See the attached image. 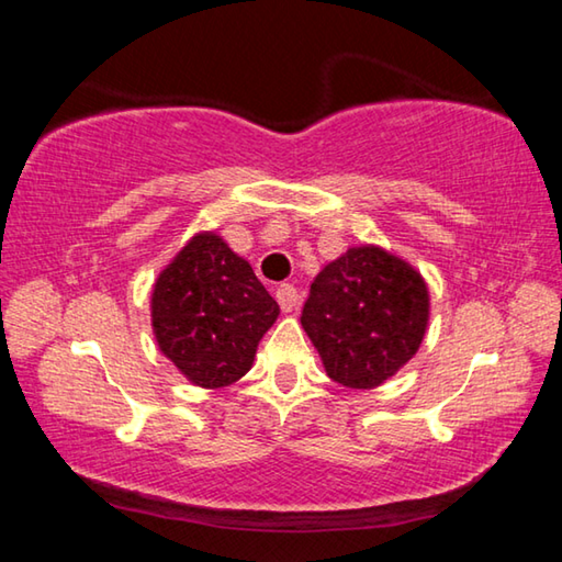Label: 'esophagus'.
<instances>
[{"mask_svg":"<svg viewBox=\"0 0 562 562\" xmlns=\"http://www.w3.org/2000/svg\"><path fill=\"white\" fill-rule=\"evenodd\" d=\"M274 297H278L282 312H292L294 304H297V288H294V284H280Z\"/></svg>","mask_w":562,"mask_h":562,"instance_id":"34e87169","label":"esophagus"}]
</instances>
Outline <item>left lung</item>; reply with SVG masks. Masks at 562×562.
Returning a JSON list of instances; mask_svg holds the SVG:
<instances>
[{
    "instance_id": "8db88e82",
    "label": "left lung",
    "mask_w": 562,
    "mask_h": 562,
    "mask_svg": "<svg viewBox=\"0 0 562 562\" xmlns=\"http://www.w3.org/2000/svg\"><path fill=\"white\" fill-rule=\"evenodd\" d=\"M300 322L329 379L372 389L416 355L429 322V290L394 255L351 247L312 282Z\"/></svg>"
}]
</instances>
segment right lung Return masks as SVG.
<instances>
[{"mask_svg":"<svg viewBox=\"0 0 562 562\" xmlns=\"http://www.w3.org/2000/svg\"><path fill=\"white\" fill-rule=\"evenodd\" d=\"M158 347L190 382L221 389L250 372L280 307L250 262L215 233L195 235L154 288Z\"/></svg>","mask_w":562,"mask_h":562,"instance_id":"add662e5","label":"right lung"}]
</instances>
